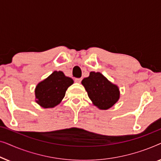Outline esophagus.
<instances>
[{
  "label": "esophagus",
  "instance_id": "1",
  "mask_svg": "<svg viewBox=\"0 0 161 161\" xmlns=\"http://www.w3.org/2000/svg\"><path fill=\"white\" fill-rule=\"evenodd\" d=\"M81 80H82V79H81V78H75V81L76 83H80L81 82Z\"/></svg>",
  "mask_w": 161,
  "mask_h": 161
}]
</instances>
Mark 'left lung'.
<instances>
[{"instance_id": "1", "label": "left lung", "mask_w": 161, "mask_h": 161, "mask_svg": "<svg viewBox=\"0 0 161 161\" xmlns=\"http://www.w3.org/2000/svg\"><path fill=\"white\" fill-rule=\"evenodd\" d=\"M88 96L100 109L107 110L113 106L119 98V91L100 72H91L89 76L82 80Z\"/></svg>"}]
</instances>
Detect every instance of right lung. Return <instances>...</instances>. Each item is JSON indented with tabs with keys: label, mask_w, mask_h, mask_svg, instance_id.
I'll use <instances>...</instances> for the list:
<instances>
[{
	"label": "right lung",
	"mask_w": 161,
	"mask_h": 161,
	"mask_svg": "<svg viewBox=\"0 0 161 161\" xmlns=\"http://www.w3.org/2000/svg\"><path fill=\"white\" fill-rule=\"evenodd\" d=\"M72 83L73 80L62 72H53L36 87V103L45 108L55 107L64 97L66 91Z\"/></svg>",
	"instance_id": "add662e5"
}]
</instances>
